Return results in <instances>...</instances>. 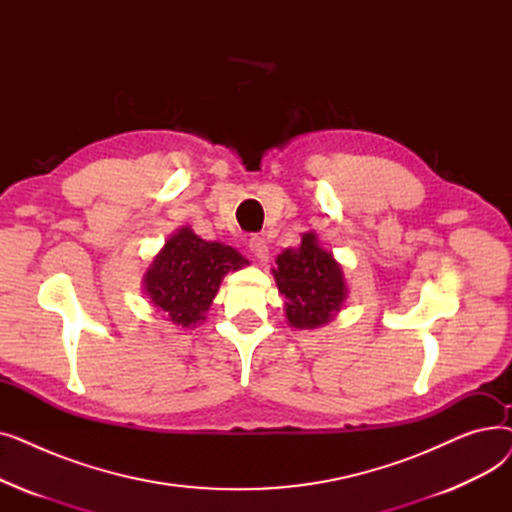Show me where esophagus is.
<instances>
[{"mask_svg": "<svg viewBox=\"0 0 512 512\" xmlns=\"http://www.w3.org/2000/svg\"><path fill=\"white\" fill-rule=\"evenodd\" d=\"M249 251L253 253V257H257L259 261H267L270 257V249H267V242L261 236H251L249 238Z\"/></svg>", "mask_w": 512, "mask_h": 512, "instance_id": "esophagus-1", "label": "esophagus"}]
</instances>
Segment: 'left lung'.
I'll return each instance as SVG.
<instances>
[{
	"label": "left lung",
	"instance_id": "8db88e82",
	"mask_svg": "<svg viewBox=\"0 0 512 512\" xmlns=\"http://www.w3.org/2000/svg\"><path fill=\"white\" fill-rule=\"evenodd\" d=\"M274 270L276 284L286 297L290 326L311 330L324 326L340 311L346 286L332 253L321 249L313 232L303 234L299 249H286Z\"/></svg>",
	"mask_w": 512,
	"mask_h": 512
}]
</instances>
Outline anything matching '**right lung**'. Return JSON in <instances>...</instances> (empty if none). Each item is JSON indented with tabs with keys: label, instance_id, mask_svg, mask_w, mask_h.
<instances>
[{
	"label": "right lung",
	"instance_id": "obj_1",
	"mask_svg": "<svg viewBox=\"0 0 512 512\" xmlns=\"http://www.w3.org/2000/svg\"><path fill=\"white\" fill-rule=\"evenodd\" d=\"M249 261L222 242H207L191 228L176 232L151 263L145 290L174 324L191 328L205 319L222 278Z\"/></svg>",
	"mask_w": 512,
	"mask_h": 512
}]
</instances>
